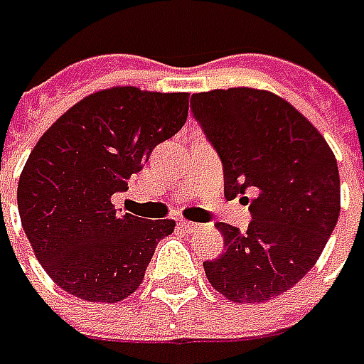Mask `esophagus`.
<instances>
[{"mask_svg": "<svg viewBox=\"0 0 364 364\" xmlns=\"http://www.w3.org/2000/svg\"><path fill=\"white\" fill-rule=\"evenodd\" d=\"M179 226H181L183 230H187V232H195V230H199L200 228V225L191 223V220H179Z\"/></svg>", "mask_w": 364, "mask_h": 364, "instance_id": "34e87169", "label": "esophagus"}]
</instances>
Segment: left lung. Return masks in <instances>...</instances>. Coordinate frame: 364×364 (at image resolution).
<instances>
[{"label": "left lung", "mask_w": 364, "mask_h": 364, "mask_svg": "<svg viewBox=\"0 0 364 364\" xmlns=\"http://www.w3.org/2000/svg\"><path fill=\"white\" fill-rule=\"evenodd\" d=\"M191 114L223 164L226 199L254 197H242L246 230L217 223L225 252L203 262L207 279L238 304L282 296L314 268L337 225L335 156L309 120L266 90L193 94Z\"/></svg>", "instance_id": "1"}]
</instances>
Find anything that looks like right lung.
<instances>
[{
  "label": "right lung",
  "instance_id": "add662e5",
  "mask_svg": "<svg viewBox=\"0 0 364 364\" xmlns=\"http://www.w3.org/2000/svg\"><path fill=\"white\" fill-rule=\"evenodd\" d=\"M187 112V92L110 88L75 104L37 141L19 177V217L37 260L65 291L114 304L138 289L175 223L122 213L112 195L128 189Z\"/></svg>",
  "mask_w": 364,
  "mask_h": 364
}]
</instances>
